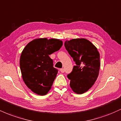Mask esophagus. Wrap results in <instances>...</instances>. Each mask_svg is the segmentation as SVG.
Wrapping results in <instances>:
<instances>
[{"label": "esophagus", "mask_w": 121, "mask_h": 121, "mask_svg": "<svg viewBox=\"0 0 121 121\" xmlns=\"http://www.w3.org/2000/svg\"><path fill=\"white\" fill-rule=\"evenodd\" d=\"M60 70V72H61V73H64V72H65V69H64V68H62V69H61Z\"/></svg>", "instance_id": "1"}]
</instances>
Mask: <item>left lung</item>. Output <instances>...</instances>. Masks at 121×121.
Listing matches in <instances>:
<instances>
[{
	"label": "left lung",
	"mask_w": 121,
	"mask_h": 121,
	"mask_svg": "<svg viewBox=\"0 0 121 121\" xmlns=\"http://www.w3.org/2000/svg\"><path fill=\"white\" fill-rule=\"evenodd\" d=\"M65 49L76 62L68 74L70 86L74 93L82 94L93 85L99 74L100 56L97 48L86 39L65 41Z\"/></svg>",
	"instance_id": "left-lung-1"
}]
</instances>
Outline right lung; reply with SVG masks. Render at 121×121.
Wrapping results in <instances>:
<instances>
[{
  "mask_svg": "<svg viewBox=\"0 0 121 121\" xmlns=\"http://www.w3.org/2000/svg\"><path fill=\"white\" fill-rule=\"evenodd\" d=\"M62 45V41L59 39L40 38L29 43L22 51L20 59L22 78L35 93L44 95L51 89L58 70L53 66L49 55L59 51Z\"/></svg>",
  "mask_w": 121,
  "mask_h": 121,
  "instance_id": "obj_1",
  "label": "right lung"
}]
</instances>
